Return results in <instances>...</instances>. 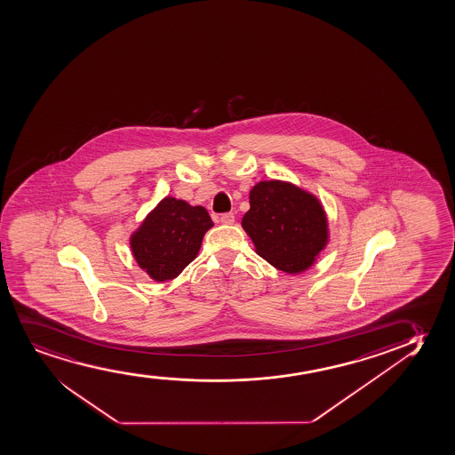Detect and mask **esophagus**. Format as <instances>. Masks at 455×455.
<instances>
[{
    "label": "esophagus",
    "instance_id": "esophagus-1",
    "mask_svg": "<svg viewBox=\"0 0 455 455\" xmlns=\"http://www.w3.org/2000/svg\"><path fill=\"white\" fill-rule=\"evenodd\" d=\"M220 221L223 223V225H232L234 221H235V215L232 212L221 213V217H220Z\"/></svg>",
    "mask_w": 455,
    "mask_h": 455
}]
</instances>
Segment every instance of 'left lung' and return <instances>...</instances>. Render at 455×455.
<instances>
[{"mask_svg": "<svg viewBox=\"0 0 455 455\" xmlns=\"http://www.w3.org/2000/svg\"><path fill=\"white\" fill-rule=\"evenodd\" d=\"M249 204L242 226L259 257L288 274L309 269L329 238L318 198L295 184L271 180L253 186Z\"/></svg>", "mask_w": 455, "mask_h": 455, "instance_id": "obj_1", "label": "left lung"}]
</instances>
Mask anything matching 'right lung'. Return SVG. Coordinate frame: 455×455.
<instances>
[{
  "mask_svg": "<svg viewBox=\"0 0 455 455\" xmlns=\"http://www.w3.org/2000/svg\"><path fill=\"white\" fill-rule=\"evenodd\" d=\"M212 226L204 207L166 196L131 235L133 259L156 282L172 280L196 259Z\"/></svg>",
  "mask_w": 455,
  "mask_h": 455,
  "instance_id": "obj_1",
  "label": "right lung"
}]
</instances>
